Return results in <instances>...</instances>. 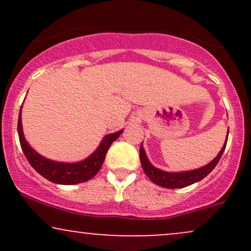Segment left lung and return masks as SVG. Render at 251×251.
Instances as JSON below:
<instances>
[{
    "instance_id": "left-lung-1",
    "label": "left lung",
    "mask_w": 251,
    "mask_h": 251,
    "mask_svg": "<svg viewBox=\"0 0 251 251\" xmlns=\"http://www.w3.org/2000/svg\"><path fill=\"white\" fill-rule=\"evenodd\" d=\"M227 133H229V128H227ZM227 138L226 139V144L223 145V148L220 151V153L217 154V157L214 160H211L208 165L203 166V168L191 170V171H184V172H166L162 171V170L154 168L150 160L148 159V155H146L145 151H144L143 143L140 145L139 150V157H140V163H142L143 170L145 172L146 176L153 181L157 185L163 186V188L168 189H179V188H185V186L191 185V184L197 183L205 178L212 170L215 169V166L217 165V163L220 162L222 154H223L224 150H226Z\"/></svg>"
}]
</instances>
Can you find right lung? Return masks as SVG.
Returning <instances> with one entry per match:
<instances>
[{
    "mask_svg": "<svg viewBox=\"0 0 251 251\" xmlns=\"http://www.w3.org/2000/svg\"><path fill=\"white\" fill-rule=\"evenodd\" d=\"M17 132H19V139L22 151H24L27 160L37 174H40L42 177H45L46 179L51 181V183L71 185V184L87 181L99 172L103 160H105L107 150L111 146V144L114 140H117L119 135L123 133V129L116 132V133L105 135L102 142L100 143L99 148L88 158H86L85 160L77 163L54 162V160H50L47 158L42 157L41 154L37 153L35 150L31 149L29 144L25 140L24 131H22L21 111H20L19 122H17Z\"/></svg>",
    "mask_w": 251,
    "mask_h": 251,
    "instance_id": "obj_1",
    "label": "right lung"
}]
</instances>
